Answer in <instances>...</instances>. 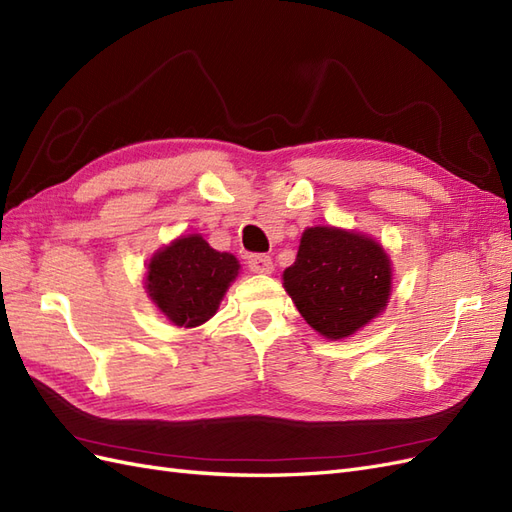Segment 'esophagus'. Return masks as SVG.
Listing matches in <instances>:
<instances>
[{"label": "esophagus", "mask_w": 512, "mask_h": 512, "mask_svg": "<svg viewBox=\"0 0 512 512\" xmlns=\"http://www.w3.org/2000/svg\"><path fill=\"white\" fill-rule=\"evenodd\" d=\"M247 267H250V271L254 273L267 275L273 271V260L267 254H250L247 256Z\"/></svg>", "instance_id": "34e87169"}]
</instances>
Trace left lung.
<instances>
[{"label":"left lung","mask_w":512,"mask_h":512,"mask_svg":"<svg viewBox=\"0 0 512 512\" xmlns=\"http://www.w3.org/2000/svg\"><path fill=\"white\" fill-rule=\"evenodd\" d=\"M391 260L371 237L333 226L307 228L284 288L309 327L344 339L389 303Z\"/></svg>","instance_id":"1"}]
</instances>
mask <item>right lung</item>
Here are the masks:
<instances>
[{
  "label": "right lung",
  "instance_id": "1",
  "mask_svg": "<svg viewBox=\"0 0 512 512\" xmlns=\"http://www.w3.org/2000/svg\"><path fill=\"white\" fill-rule=\"evenodd\" d=\"M239 260L200 237H179L149 260L147 294L177 327L192 329L218 312Z\"/></svg>",
  "mask_w": 512,
  "mask_h": 512
}]
</instances>
